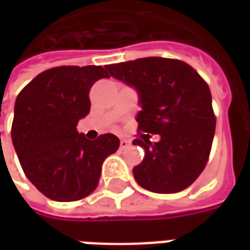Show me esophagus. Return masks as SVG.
I'll return each mask as SVG.
<instances>
[{
    "label": "esophagus",
    "instance_id": "obj_1",
    "mask_svg": "<svg viewBox=\"0 0 250 250\" xmlns=\"http://www.w3.org/2000/svg\"><path fill=\"white\" fill-rule=\"evenodd\" d=\"M128 146H130V141H127V139H120V148H127Z\"/></svg>",
    "mask_w": 250,
    "mask_h": 250
}]
</instances>
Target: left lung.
Returning <instances> with one entry per match:
<instances>
[{
    "label": "left lung",
    "instance_id": "obj_1",
    "mask_svg": "<svg viewBox=\"0 0 250 250\" xmlns=\"http://www.w3.org/2000/svg\"><path fill=\"white\" fill-rule=\"evenodd\" d=\"M104 68L138 92L139 130L161 136L154 143L140 138L132 142L145 150L143 161L132 168L136 182L159 194L188 188L204 171L214 138L209 85L188 64L165 57H143Z\"/></svg>",
    "mask_w": 250,
    "mask_h": 250
}]
</instances>
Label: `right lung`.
Listing matches in <instances>:
<instances>
[{"label": "right lung", "mask_w": 250, "mask_h": 250, "mask_svg": "<svg viewBox=\"0 0 250 250\" xmlns=\"http://www.w3.org/2000/svg\"><path fill=\"white\" fill-rule=\"evenodd\" d=\"M104 77L109 75L103 66H57L37 75L16 99L14 150L26 178L53 201L92 193L104 159L119 148L118 136L89 141L76 128L89 114V89Z\"/></svg>", "instance_id": "obj_1"}]
</instances>
